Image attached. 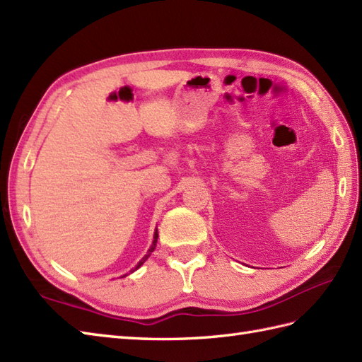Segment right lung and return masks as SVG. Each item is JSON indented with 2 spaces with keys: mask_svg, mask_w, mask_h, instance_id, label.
Instances as JSON below:
<instances>
[{
  "mask_svg": "<svg viewBox=\"0 0 362 362\" xmlns=\"http://www.w3.org/2000/svg\"><path fill=\"white\" fill-rule=\"evenodd\" d=\"M156 241H158V230H155V235H153V243H152V245H151V249H148V252L144 255V257H143V259H141L139 262H138V266L135 267V270L138 269V267H141V266H143V264L146 262V259L148 258V257H151V255H152V252L155 250V247H156ZM132 272H134V270H132Z\"/></svg>",
  "mask_w": 362,
  "mask_h": 362,
  "instance_id": "add662e5",
  "label": "right lung"
}]
</instances>
